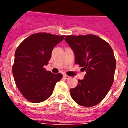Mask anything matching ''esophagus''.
<instances>
[{
    "label": "esophagus",
    "instance_id": "obj_1",
    "mask_svg": "<svg viewBox=\"0 0 128 128\" xmlns=\"http://www.w3.org/2000/svg\"><path fill=\"white\" fill-rule=\"evenodd\" d=\"M63 77H64L65 79H66V80H67V79H69V78H70V76H68V75H66V74H64V75H63Z\"/></svg>",
    "mask_w": 128,
    "mask_h": 128
}]
</instances>
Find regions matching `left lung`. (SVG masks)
<instances>
[{"label":"left lung","mask_w":128,"mask_h":128,"mask_svg":"<svg viewBox=\"0 0 128 128\" xmlns=\"http://www.w3.org/2000/svg\"><path fill=\"white\" fill-rule=\"evenodd\" d=\"M65 40L74 51L75 63L86 72L84 79L70 90L71 97L82 106L97 105L113 84L116 66L113 50L96 35L66 36Z\"/></svg>","instance_id":"1"}]
</instances>
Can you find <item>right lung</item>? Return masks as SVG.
<instances>
[{
    "mask_svg": "<svg viewBox=\"0 0 128 128\" xmlns=\"http://www.w3.org/2000/svg\"><path fill=\"white\" fill-rule=\"evenodd\" d=\"M64 35L35 33L17 47L12 66L15 84L22 95L32 103L45 101L52 95L62 74H53L44 68L48 64L53 48Z\"/></svg>",
    "mask_w": 128,
    "mask_h": 128,
    "instance_id": "obj_1",
    "label": "right lung"
}]
</instances>
